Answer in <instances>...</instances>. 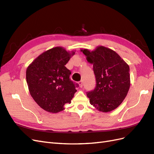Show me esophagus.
Instances as JSON below:
<instances>
[{"instance_id":"1","label":"esophagus","mask_w":154,"mask_h":154,"mask_svg":"<svg viewBox=\"0 0 154 154\" xmlns=\"http://www.w3.org/2000/svg\"><path fill=\"white\" fill-rule=\"evenodd\" d=\"M78 84H79V85H80V87H82L83 86V82H82V81L78 82Z\"/></svg>"}]
</instances>
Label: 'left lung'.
I'll list each match as a JSON object with an SVG mask.
<instances>
[{
	"instance_id": "left-lung-1",
	"label": "left lung",
	"mask_w": 154,
	"mask_h": 154,
	"mask_svg": "<svg viewBox=\"0 0 154 154\" xmlns=\"http://www.w3.org/2000/svg\"><path fill=\"white\" fill-rule=\"evenodd\" d=\"M93 64L96 85L87 92L90 103L99 111L108 112L118 107L127 96L130 85L128 65L114 51L97 46L92 51L81 49Z\"/></svg>"
}]
</instances>
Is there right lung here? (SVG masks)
Returning <instances> with one entry per match:
<instances>
[{
	"label": "right lung",
	"mask_w": 154,
	"mask_h": 154,
	"mask_svg": "<svg viewBox=\"0 0 154 154\" xmlns=\"http://www.w3.org/2000/svg\"><path fill=\"white\" fill-rule=\"evenodd\" d=\"M75 51L71 53L62 47L45 51L35 58L26 69V81L32 98L42 109L51 113L64 110L71 103L77 91L65 66Z\"/></svg>",
	"instance_id": "obj_1"
}]
</instances>
